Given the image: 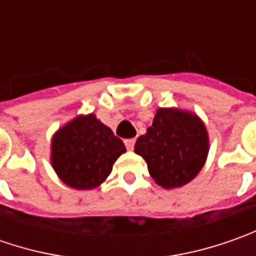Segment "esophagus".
I'll use <instances>...</instances> for the list:
<instances>
[{"mask_svg":"<svg viewBox=\"0 0 256 256\" xmlns=\"http://www.w3.org/2000/svg\"><path fill=\"white\" fill-rule=\"evenodd\" d=\"M124 142H125V146H126V150L132 151L134 145H135V140H134V138H130V140H125Z\"/></svg>","mask_w":256,"mask_h":256,"instance_id":"1","label":"esophagus"}]
</instances>
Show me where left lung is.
I'll return each mask as SVG.
<instances>
[{"label": "left lung", "mask_w": 256, "mask_h": 256, "mask_svg": "<svg viewBox=\"0 0 256 256\" xmlns=\"http://www.w3.org/2000/svg\"><path fill=\"white\" fill-rule=\"evenodd\" d=\"M135 154L146 161L156 184L182 186L201 171L208 154V132L198 116L161 108L146 134L136 140Z\"/></svg>", "instance_id": "obj_1"}]
</instances>
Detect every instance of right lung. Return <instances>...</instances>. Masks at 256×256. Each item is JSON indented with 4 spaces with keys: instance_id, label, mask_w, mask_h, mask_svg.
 Returning a JSON list of instances; mask_svg holds the SVG:
<instances>
[{
    "instance_id": "add662e5",
    "label": "right lung",
    "mask_w": 256,
    "mask_h": 256,
    "mask_svg": "<svg viewBox=\"0 0 256 256\" xmlns=\"http://www.w3.org/2000/svg\"><path fill=\"white\" fill-rule=\"evenodd\" d=\"M126 151L124 142L95 115L78 116L52 140V166L75 190H92L111 174L116 158Z\"/></svg>"
}]
</instances>
